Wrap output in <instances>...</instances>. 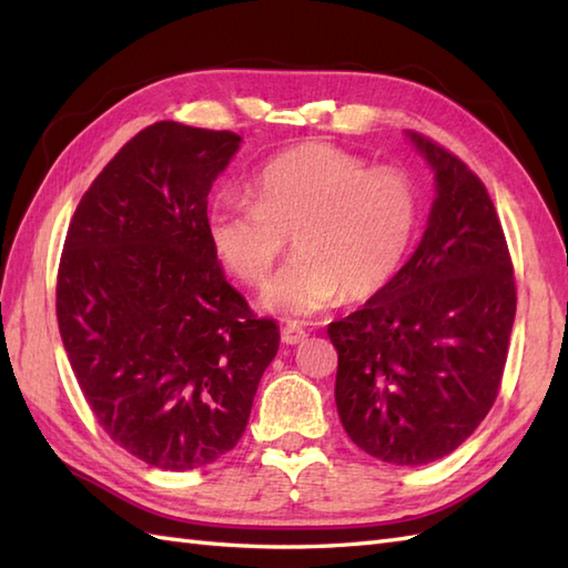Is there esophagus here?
<instances>
[{
	"mask_svg": "<svg viewBox=\"0 0 568 568\" xmlns=\"http://www.w3.org/2000/svg\"><path fill=\"white\" fill-rule=\"evenodd\" d=\"M305 336H307V332L300 327L297 322H287L285 327L281 329V339H283V344H300V342H305Z\"/></svg>",
	"mask_w": 568,
	"mask_h": 568,
	"instance_id": "esophagus-1",
	"label": "esophagus"
}]
</instances>
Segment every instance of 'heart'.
I'll use <instances>...</instances> for the list:
<instances>
[{
	"label": "heart",
	"mask_w": 568,
	"mask_h": 568,
	"mask_svg": "<svg viewBox=\"0 0 568 568\" xmlns=\"http://www.w3.org/2000/svg\"><path fill=\"white\" fill-rule=\"evenodd\" d=\"M253 200L222 197L207 214L214 256L246 285H263L293 236L297 258L275 275L263 305L315 315L381 293L417 226V190L405 173L373 168L329 143H305L265 163Z\"/></svg>",
	"instance_id": "1"
}]
</instances>
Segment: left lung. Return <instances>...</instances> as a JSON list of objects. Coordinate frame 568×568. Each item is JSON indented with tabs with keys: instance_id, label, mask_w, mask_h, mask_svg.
<instances>
[{
	"instance_id": "obj_1",
	"label": "left lung",
	"mask_w": 568,
	"mask_h": 568,
	"mask_svg": "<svg viewBox=\"0 0 568 568\" xmlns=\"http://www.w3.org/2000/svg\"><path fill=\"white\" fill-rule=\"evenodd\" d=\"M407 136L437 180L425 236L393 281L327 334L348 437L385 464L425 466L466 442L496 403L517 291L486 185L437 141Z\"/></svg>"
}]
</instances>
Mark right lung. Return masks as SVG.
<instances>
[{
  "label": "right lung",
  "mask_w": 568,
  "mask_h": 568,
  "mask_svg": "<svg viewBox=\"0 0 568 568\" xmlns=\"http://www.w3.org/2000/svg\"><path fill=\"white\" fill-rule=\"evenodd\" d=\"M239 143L178 122L139 131L82 195L58 265L60 339L84 400L114 444L163 470L234 449L281 344L207 236V195Z\"/></svg>",
  "instance_id": "add662e5"
}]
</instances>
